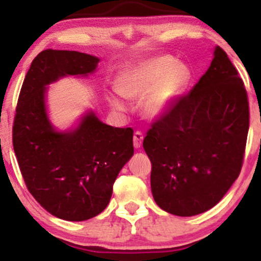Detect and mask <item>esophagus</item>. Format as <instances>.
Returning <instances> with one entry per match:
<instances>
[{
    "label": "esophagus",
    "mask_w": 261,
    "mask_h": 261,
    "mask_svg": "<svg viewBox=\"0 0 261 261\" xmlns=\"http://www.w3.org/2000/svg\"><path fill=\"white\" fill-rule=\"evenodd\" d=\"M142 141H144V135H142V133H140V131H136V133L134 134V147H141Z\"/></svg>",
    "instance_id": "34e87169"
}]
</instances>
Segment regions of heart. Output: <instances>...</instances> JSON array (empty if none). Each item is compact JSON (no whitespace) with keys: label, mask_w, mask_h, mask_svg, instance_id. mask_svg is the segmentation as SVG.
<instances>
[{"label":"heart","mask_w":261,"mask_h":261,"mask_svg":"<svg viewBox=\"0 0 261 261\" xmlns=\"http://www.w3.org/2000/svg\"><path fill=\"white\" fill-rule=\"evenodd\" d=\"M191 70L186 63L171 57H154L128 68L117 80V91L125 99H144V114L157 120L168 113L187 88ZM114 110L125 113L126 104L116 94H108Z\"/></svg>","instance_id":"obj_1"}]
</instances>
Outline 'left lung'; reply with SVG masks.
Here are the masks:
<instances>
[{
    "label": "left lung",
    "mask_w": 261,
    "mask_h": 261,
    "mask_svg": "<svg viewBox=\"0 0 261 261\" xmlns=\"http://www.w3.org/2000/svg\"><path fill=\"white\" fill-rule=\"evenodd\" d=\"M248 130L244 83L217 45L208 70L144 139L157 205L179 217L213 208L239 176Z\"/></svg>",
    "instance_id": "obj_1"
}]
</instances>
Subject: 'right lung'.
<instances>
[{"mask_svg": "<svg viewBox=\"0 0 261 261\" xmlns=\"http://www.w3.org/2000/svg\"><path fill=\"white\" fill-rule=\"evenodd\" d=\"M100 59L75 50H43L27 71L13 125V150L28 191L51 216L70 222L108 207L113 185L133 157L134 131L104 124L93 110L61 131L47 111L48 85L95 73Z\"/></svg>", "mask_w": 261, "mask_h": 261, "instance_id": "add662e5", "label": "right lung"}]
</instances>
